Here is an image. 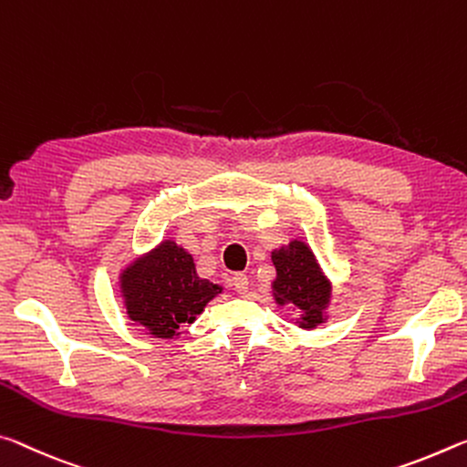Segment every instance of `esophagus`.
<instances>
[{"label": "esophagus", "instance_id": "1", "mask_svg": "<svg viewBox=\"0 0 467 467\" xmlns=\"http://www.w3.org/2000/svg\"><path fill=\"white\" fill-rule=\"evenodd\" d=\"M232 281H234V289H235V292H238L240 296H244V294L248 292V287H250L248 275H244V273H235Z\"/></svg>", "mask_w": 467, "mask_h": 467}]
</instances>
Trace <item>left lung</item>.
I'll return each instance as SVG.
<instances>
[{
  "mask_svg": "<svg viewBox=\"0 0 467 467\" xmlns=\"http://www.w3.org/2000/svg\"><path fill=\"white\" fill-rule=\"evenodd\" d=\"M273 265L277 269V279L273 281L277 304H289L300 312V327L304 328H315L323 323V310L331 297V285L312 250L304 242H292L289 246L273 252Z\"/></svg>",
  "mask_w": 467,
  "mask_h": 467,
  "instance_id": "left-lung-1",
  "label": "left lung"
}]
</instances>
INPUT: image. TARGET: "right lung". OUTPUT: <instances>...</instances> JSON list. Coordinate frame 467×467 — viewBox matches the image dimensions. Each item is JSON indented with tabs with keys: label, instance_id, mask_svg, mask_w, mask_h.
Segmentation results:
<instances>
[{
	"label": "right lung",
	"instance_id": "right-lung-1",
	"mask_svg": "<svg viewBox=\"0 0 467 467\" xmlns=\"http://www.w3.org/2000/svg\"><path fill=\"white\" fill-rule=\"evenodd\" d=\"M221 287L196 275L192 256L175 242H163L121 273V294L128 317L147 327L150 335L171 339Z\"/></svg>",
	"mask_w": 467,
	"mask_h": 467
}]
</instances>
